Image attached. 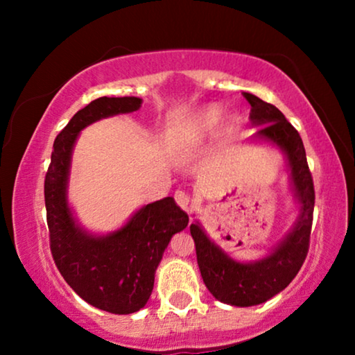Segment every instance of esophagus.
Returning <instances> with one entry per match:
<instances>
[{
    "label": "esophagus",
    "instance_id": "obj_1",
    "mask_svg": "<svg viewBox=\"0 0 355 355\" xmlns=\"http://www.w3.org/2000/svg\"><path fill=\"white\" fill-rule=\"evenodd\" d=\"M174 200H176V203L182 208V210H186L187 213L192 211V197L189 196L187 192L178 191L174 193Z\"/></svg>",
    "mask_w": 355,
    "mask_h": 355
}]
</instances>
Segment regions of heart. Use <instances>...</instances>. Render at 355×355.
<instances>
[{
	"instance_id": "b5f03b06",
	"label": "heart",
	"mask_w": 355,
	"mask_h": 355,
	"mask_svg": "<svg viewBox=\"0 0 355 355\" xmlns=\"http://www.w3.org/2000/svg\"><path fill=\"white\" fill-rule=\"evenodd\" d=\"M223 111L220 106L210 105L207 108L198 111L193 118L189 121L186 128L182 129V134L179 135V144L184 148H193L197 145L205 142L207 139H210L213 132H215L218 124L221 121ZM231 124H236L237 119L231 118Z\"/></svg>"
}]
</instances>
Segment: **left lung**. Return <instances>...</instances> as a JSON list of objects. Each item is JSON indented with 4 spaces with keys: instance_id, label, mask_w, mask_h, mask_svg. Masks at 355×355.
<instances>
[{
    "instance_id": "left-lung-1",
    "label": "left lung",
    "mask_w": 355,
    "mask_h": 355,
    "mask_svg": "<svg viewBox=\"0 0 355 355\" xmlns=\"http://www.w3.org/2000/svg\"><path fill=\"white\" fill-rule=\"evenodd\" d=\"M242 95L252 106V124L259 125L254 139L278 145L288 158L294 196L300 203L299 218L270 255L250 263L231 259L221 247L210 241L198 221L191 225V234L196 242L197 263L203 283L213 297L236 307H252L281 293L299 273L309 252L315 189L302 139L294 125L276 106L249 92Z\"/></svg>"
}]
</instances>
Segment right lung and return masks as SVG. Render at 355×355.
<instances>
[{"label":"right lung","instance_id":"add662e5","mask_svg":"<svg viewBox=\"0 0 355 355\" xmlns=\"http://www.w3.org/2000/svg\"><path fill=\"white\" fill-rule=\"evenodd\" d=\"M140 105L137 96H101L77 111L55 139L45 176L50 249L58 270L85 302L118 315L134 313L147 304L163 252L176 232L186 230L189 216L166 197L140 208L118 231L89 234L67 205V181L80 130L108 116L137 111Z\"/></svg>","mask_w":355,"mask_h":355}]
</instances>
